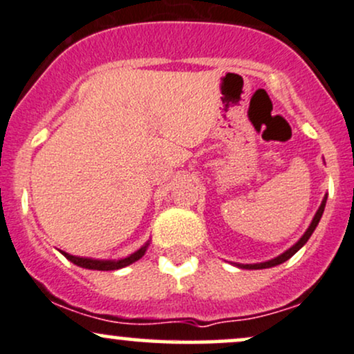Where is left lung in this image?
Here are the masks:
<instances>
[{
	"instance_id": "8db88e82",
	"label": "left lung",
	"mask_w": 354,
	"mask_h": 354,
	"mask_svg": "<svg viewBox=\"0 0 354 354\" xmlns=\"http://www.w3.org/2000/svg\"><path fill=\"white\" fill-rule=\"evenodd\" d=\"M325 205H326V195H325V198H323V202H322V205H319L318 212H317V214H315L313 220H311V223H310L308 230H306L305 234H303L301 239L298 240V242L295 243L292 248H288V250H286L285 253H281V255H278L277 259H273V260L263 261V263H253V265H242V263H236V267H240V268H247V270H261V268H272V267H277V265L283 263V261H286V260H288V259H292V257L295 255V253H297V252L300 250V248L303 247V245H305L306 242H308V239H310V236H311V234H313V232H315V228H317V225H318L319 218H322L323 212H325Z\"/></svg>"
}]
</instances>
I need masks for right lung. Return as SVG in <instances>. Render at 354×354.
Returning a JSON list of instances; mask_svg holds the SVG:
<instances>
[{
    "instance_id": "1",
    "label": "right lung",
    "mask_w": 354,
    "mask_h": 354,
    "mask_svg": "<svg viewBox=\"0 0 354 354\" xmlns=\"http://www.w3.org/2000/svg\"><path fill=\"white\" fill-rule=\"evenodd\" d=\"M149 248V242L144 245V247H140L139 250L132 253V255L126 257V259H120V260H94V259H82V257H74V255H69V253L66 252H61L62 255L66 257L69 261H73L74 265H77V267H82V268H89V270H119V268H124L127 267V265L134 263L139 259H142L144 253L147 252Z\"/></svg>"
}]
</instances>
